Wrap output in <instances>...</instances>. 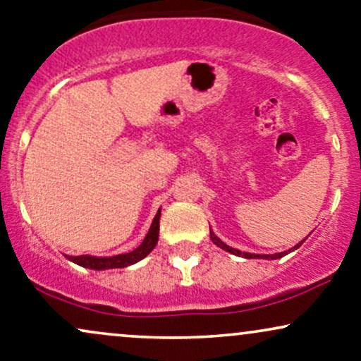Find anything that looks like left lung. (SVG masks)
<instances>
[{
  "mask_svg": "<svg viewBox=\"0 0 361 361\" xmlns=\"http://www.w3.org/2000/svg\"><path fill=\"white\" fill-rule=\"evenodd\" d=\"M211 240H213V243L214 245H218V247L219 248H223L224 250V252H230V253H233V255H238V257H245V258H270V260H275V258H281V257H283V255H287V252H283V253H277V255H255V253H241L240 252V250H235V248H231V247H228V245L226 243H223V241L221 240H219L218 238V236H216L214 235V233L213 231H211ZM304 243V240L302 241H300V243L298 245V247H294V250L295 248H299L300 247V245H302ZM289 252H292V250H289Z\"/></svg>",
  "mask_w": 361,
  "mask_h": 361,
  "instance_id": "8db88e82",
  "label": "left lung"
}]
</instances>
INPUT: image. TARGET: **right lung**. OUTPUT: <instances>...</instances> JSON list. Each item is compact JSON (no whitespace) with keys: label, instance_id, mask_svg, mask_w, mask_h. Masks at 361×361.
I'll use <instances>...</instances> for the list:
<instances>
[{"label":"right lung","instance_id":"obj_1","mask_svg":"<svg viewBox=\"0 0 361 361\" xmlns=\"http://www.w3.org/2000/svg\"><path fill=\"white\" fill-rule=\"evenodd\" d=\"M159 221H160V209L155 214L154 223H152L150 231L145 236V240L142 241L138 248H135L133 252L123 253V255L116 257H89V255H80V257H67L71 262L78 264L80 267H86V269L92 270H106V269H123V267H128L131 264H137V262L145 258L152 250L155 248L157 241H159Z\"/></svg>","mask_w":361,"mask_h":361}]
</instances>
